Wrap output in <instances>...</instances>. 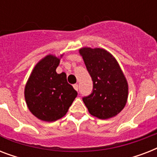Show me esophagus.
Listing matches in <instances>:
<instances>
[{
	"label": "esophagus",
	"mask_w": 157,
	"mask_h": 157,
	"mask_svg": "<svg viewBox=\"0 0 157 157\" xmlns=\"http://www.w3.org/2000/svg\"><path fill=\"white\" fill-rule=\"evenodd\" d=\"M73 87H74V89H75V90H76V91H78V89H79L78 84H74Z\"/></svg>",
	"instance_id": "obj_1"
}]
</instances>
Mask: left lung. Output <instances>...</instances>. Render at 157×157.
<instances>
[{
    "instance_id": "left-lung-1",
    "label": "left lung",
    "mask_w": 157,
    "mask_h": 157,
    "mask_svg": "<svg viewBox=\"0 0 157 157\" xmlns=\"http://www.w3.org/2000/svg\"><path fill=\"white\" fill-rule=\"evenodd\" d=\"M93 81L90 95L82 98L89 112L99 119H108L121 111L128 98V84L119 64L103 49L80 50Z\"/></svg>"
}]
</instances>
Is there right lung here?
I'll return each instance as SVG.
<instances>
[{"label": "right lung", "mask_w": 157, "mask_h": 157, "mask_svg": "<svg viewBox=\"0 0 157 157\" xmlns=\"http://www.w3.org/2000/svg\"><path fill=\"white\" fill-rule=\"evenodd\" d=\"M59 59L48 55L33 69L25 87L26 103L38 119L54 121L66 114L77 96V92L67 83L64 72L58 74Z\"/></svg>", "instance_id": "obj_1"}]
</instances>
